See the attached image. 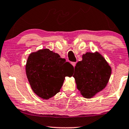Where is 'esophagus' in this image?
I'll use <instances>...</instances> for the list:
<instances>
[{"label": "esophagus", "mask_w": 129, "mask_h": 129, "mask_svg": "<svg viewBox=\"0 0 129 129\" xmlns=\"http://www.w3.org/2000/svg\"><path fill=\"white\" fill-rule=\"evenodd\" d=\"M76 62H72V63H71V64H72V66L74 67H75V66H76Z\"/></svg>", "instance_id": "esophagus-1"}]
</instances>
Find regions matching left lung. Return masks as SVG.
Returning a JSON list of instances; mask_svg holds the SVG:
<instances>
[{"instance_id":"obj_1","label":"left lung","mask_w":129,"mask_h":129,"mask_svg":"<svg viewBox=\"0 0 129 129\" xmlns=\"http://www.w3.org/2000/svg\"><path fill=\"white\" fill-rule=\"evenodd\" d=\"M112 69L99 52H86L76 63L73 77L77 89L86 99H91L106 86Z\"/></svg>"}]
</instances>
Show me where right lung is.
<instances>
[{"label":"right lung","mask_w":129,"mask_h":129,"mask_svg":"<svg viewBox=\"0 0 129 129\" xmlns=\"http://www.w3.org/2000/svg\"><path fill=\"white\" fill-rule=\"evenodd\" d=\"M73 66L48 49L29 55L26 73L31 88L40 98L48 100L60 91L65 77L71 76Z\"/></svg>","instance_id":"obj_1"}]
</instances>
